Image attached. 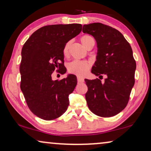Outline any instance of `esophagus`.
Listing matches in <instances>:
<instances>
[{
  "label": "esophagus",
  "mask_w": 151,
  "mask_h": 151,
  "mask_svg": "<svg viewBox=\"0 0 151 151\" xmlns=\"http://www.w3.org/2000/svg\"><path fill=\"white\" fill-rule=\"evenodd\" d=\"M84 79L82 78H81V77H79V76H78V82H80V83H81V82H84Z\"/></svg>",
  "instance_id": "obj_1"
}]
</instances>
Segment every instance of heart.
<instances>
[{"mask_svg": "<svg viewBox=\"0 0 151 151\" xmlns=\"http://www.w3.org/2000/svg\"><path fill=\"white\" fill-rule=\"evenodd\" d=\"M82 44L86 49L91 44H95V40L93 37L88 35L83 36L80 38ZM71 41H68L64 46L63 53L64 56L67 57L69 55V49L71 45ZM90 69V65L86 61L73 60L68 65V70L70 73L76 74L78 76H84Z\"/></svg>", "mask_w": 151, "mask_h": 151, "instance_id": "b5f03b06", "label": "heart"}]
</instances>
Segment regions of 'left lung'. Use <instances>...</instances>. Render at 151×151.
<instances>
[{
	"label": "left lung",
	"instance_id": "obj_1",
	"mask_svg": "<svg viewBox=\"0 0 151 151\" xmlns=\"http://www.w3.org/2000/svg\"><path fill=\"white\" fill-rule=\"evenodd\" d=\"M82 32L91 35L97 42L98 53L91 73L98 78L85 79L88 91L85 98L91 112L103 117H112L127 106L135 84L136 63L131 45L118 30L94 22L83 25Z\"/></svg>",
	"mask_w": 151,
	"mask_h": 151
}]
</instances>
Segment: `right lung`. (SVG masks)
Instances as JSON below:
<instances>
[{
	"label": "right lung",
	"instance_id": "add662e5",
	"mask_svg": "<svg viewBox=\"0 0 151 151\" xmlns=\"http://www.w3.org/2000/svg\"><path fill=\"white\" fill-rule=\"evenodd\" d=\"M82 24H52L33 33L22 47L20 73V88L30 111L45 120L61 116L69 104L77 78L69 74L61 80H53L58 68L64 74V46L81 32Z\"/></svg>",
	"mask_w": 151,
	"mask_h": 151
}]
</instances>
